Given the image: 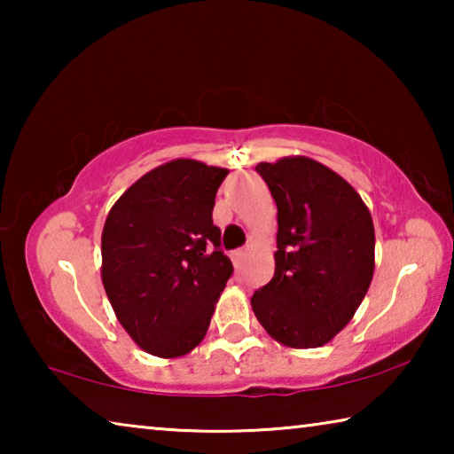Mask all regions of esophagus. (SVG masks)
<instances>
[{
    "label": "esophagus",
    "instance_id": "obj_1",
    "mask_svg": "<svg viewBox=\"0 0 454 454\" xmlns=\"http://www.w3.org/2000/svg\"><path fill=\"white\" fill-rule=\"evenodd\" d=\"M244 254H246V250H244V248H238V250H234V252H232V260H234V264H240V260L244 258Z\"/></svg>",
    "mask_w": 454,
    "mask_h": 454
}]
</instances>
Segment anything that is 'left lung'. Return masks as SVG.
<instances>
[{
  "label": "left lung",
  "mask_w": 454,
  "mask_h": 454,
  "mask_svg": "<svg viewBox=\"0 0 454 454\" xmlns=\"http://www.w3.org/2000/svg\"><path fill=\"white\" fill-rule=\"evenodd\" d=\"M278 208L272 280L252 296L260 325L292 348H317L348 325L374 272L371 212L350 184L310 158L256 166Z\"/></svg>",
  "instance_id": "left-lung-1"
}]
</instances>
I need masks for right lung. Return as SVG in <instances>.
I'll list each match as a JSON object with an SVG mask.
<instances>
[{
	"label": "right lung",
	"mask_w": 454,
	"mask_h": 454,
	"mask_svg": "<svg viewBox=\"0 0 454 454\" xmlns=\"http://www.w3.org/2000/svg\"><path fill=\"white\" fill-rule=\"evenodd\" d=\"M226 176L224 168L174 160L142 176L107 214L106 294L121 326L153 356H182L202 340L234 272L212 222Z\"/></svg>",
	"instance_id": "right-lung-1"
}]
</instances>
